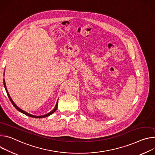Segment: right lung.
I'll list each match as a JSON object with an SVG mask.
<instances>
[{
	"mask_svg": "<svg viewBox=\"0 0 155 155\" xmlns=\"http://www.w3.org/2000/svg\"><path fill=\"white\" fill-rule=\"evenodd\" d=\"M4 73H5V72H4ZM4 87H5V91H6V92H7V95H8V98H9V99H10V101H11V103L12 104V105L15 107V108H16L17 110L19 111L20 112H21V113H23V114H26V116H28L31 117H34V118H43V117H47V116H48L51 115V114H53V113H54L57 110V107H58V100H57V103H56V105H55V108H54L52 110H51V111H50L49 113H47V114H44V115H42V116H36V115H33V114H30V113H28V112H26V111H24V110H21V108H20L18 106H17V105L15 104L14 101H13V100H12V98L10 97V95H9V93H8V92L7 89L6 84H5V81L4 79Z\"/></svg>",
	"mask_w": 155,
	"mask_h": 155,
	"instance_id": "obj_1",
	"label": "right lung"
}]
</instances>
